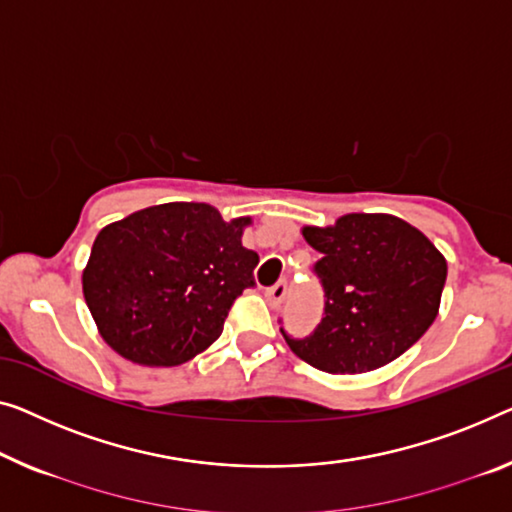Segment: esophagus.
<instances>
[{"label": "esophagus", "instance_id": "1", "mask_svg": "<svg viewBox=\"0 0 512 512\" xmlns=\"http://www.w3.org/2000/svg\"><path fill=\"white\" fill-rule=\"evenodd\" d=\"M264 296H266V301H269L271 308H278V305L285 301V296H287V285L285 282H276V285L266 289Z\"/></svg>", "mask_w": 512, "mask_h": 512}]
</instances>
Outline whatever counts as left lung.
I'll return each instance as SVG.
<instances>
[{"instance_id":"1","label":"left lung","mask_w":512,"mask_h":512,"mask_svg":"<svg viewBox=\"0 0 512 512\" xmlns=\"http://www.w3.org/2000/svg\"><path fill=\"white\" fill-rule=\"evenodd\" d=\"M322 259L324 317L292 352L331 375H361L402 356L437 319L446 257L427 236L391 213H347L333 225H305Z\"/></svg>"}]
</instances>
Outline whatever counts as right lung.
I'll return each instance as SVG.
<instances>
[{"label": "right lung", "mask_w": 512, "mask_h": 512, "mask_svg": "<svg viewBox=\"0 0 512 512\" xmlns=\"http://www.w3.org/2000/svg\"><path fill=\"white\" fill-rule=\"evenodd\" d=\"M253 220H223L204 202H167L105 225L82 271L96 329L126 361L186 363L220 338L259 262L241 236Z\"/></svg>", "instance_id": "add662e5"}]
</instances>
